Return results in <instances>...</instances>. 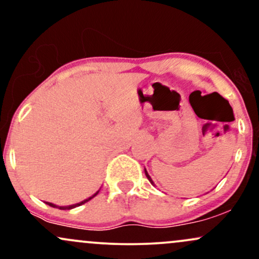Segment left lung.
Masks as SVG:
<instances>
[{
    "instance_id": "1",
    "label": "left lung",
    "mask_w": 259,
    "mask_h": 259,
    "mask_svg": "<svg viewBox=\"0 0 259 259\" xmlns=\"http://www.w3.org/2000/svg\"><path fill=\"white\" fill-rule=\"evenodd\" d=\"M145 174H146L147 179L150 180V183H151V184H153V181H152V179H151V177H150V175H148V173H147V171H146V169H145Z\"/></svg>"
}]
</instances>
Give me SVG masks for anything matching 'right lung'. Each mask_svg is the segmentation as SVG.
Instances as JSON below:
<instances>
[{"label": "right lung", "instance_id": "right-lung-1", "mask_svg": "<svg viewBox=\"0 0 259 259\" xmlns=\"http://www.w3.org/2000/svg\"><path fill=\"white\" fill-rule=\"evenodd\" d=\"M97 194H99V191L96 192V194L95 195H92L91 197H89L88 200H84L82 202H80V203H76V204H73V206H68V207H58V206H56V204H53V203H50V202H47V204H49V206H51V207H56V208H59V209H72V208H75V207H78V206H81V204H84V203H86V202L88 201H90L91 198H94L95 196H96Z\"/></svg>", "mask_w": 259, "mask_h": 259}]
</instances>
